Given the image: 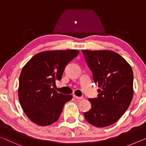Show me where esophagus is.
Segmentation results:
<instances>
[{
  "label": "esophagus",
  "instance_id": "obj_1",
  "mask_svg": "<svg viewBox=\"0 0 146 146\" xmlns=\"http://www.w3.org/2000/svg\"><path fill=\"white\" fill-rule=\"evenodd\" d=\"M73 98H75V99H77V100H81V99H84V98H83V97H77V96H75V95H74V96H73Z\"/></svg>",
  "mask_w": 146,
  "mask_h": 146
}]
</instances>
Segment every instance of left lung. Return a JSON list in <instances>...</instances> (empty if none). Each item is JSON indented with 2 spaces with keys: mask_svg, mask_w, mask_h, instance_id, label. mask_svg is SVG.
I'll return each instance as SVG.
<instances>
[{
  "mask_svg": "<svg viewBox=\"0 0 146 146\" xmlns=\"http://www.w3.org/2000/svg\"><path fill=\"white\" fill-rule=\"evenodd\" d=\"M98 84V98L89 99L86 121L97 127L115 123L129 108L133 97V72L128 62L113 50H82Z\"/></svg>",
  "mask_w": 146,
  "mask_h": 146,
  "instance_id": "1",
  "label": "left lung"
}]
</instances>
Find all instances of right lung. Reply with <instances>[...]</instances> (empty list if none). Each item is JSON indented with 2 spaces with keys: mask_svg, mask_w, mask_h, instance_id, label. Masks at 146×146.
I'll list each match as a JSON object with an SVG mask.
<instances>
[{
  "mask_svg": "<svg viewBox=\"0 0 146 146\" xmlns=\"http://www.w3.org/2000/svg\"><path fill=\"white\" fill-rule=\"evenodd\" d=\"M77 50H46L39 52L23 67L19 80L21 106L31 121L47 126L58 119L71 95L58 93L52 86L60 80L65 67L76 57Z\"/></svg>",
  "mask_w": 146,
  "mask_h": 146,
  "instance_id": "add662e5",
  "label": "right lung"
}]
</instances>
